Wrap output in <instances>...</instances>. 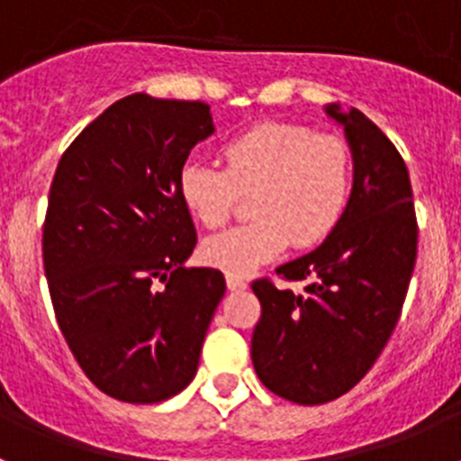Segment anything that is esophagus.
Here are the masks:
<instances>
[{
    "label": "esophagus",
    "instance_id": "34e87169",
    "mask_svg": "<svg viewBox=\"0 0 461 461\" xmlns=\"http://www.w3.org/2000/svg\"><path fill=\"white\" fill-rule=\"evenodd\" d=\"M226 286L230 288V291H242V288H247V281H244L242 276L230 275V272H228V275H226Z\"/></svg>",
    "mask_w": 461,
    "mask_h": 461
}]
</instances>
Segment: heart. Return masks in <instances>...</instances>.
<instances>
[{
	"mask_svg": "<svg viewBox=\"0 0 461 461\" xmlns=\"http://www.w3.org/2000/svg\"><path fill=\"white\" fill-rule=\"evenodd\" d=\"M221 154L223 168L189 158L177 175L182 205L205 228L226 223L240 195L251 194L254 219L203 242L210 266L247 275L284 254L288 244L319 247L339 226L353 191V154L341 138L266 122L230 138Z\"/></svg>",
	"mask_w": 461,
	"mask_h": 461,
	"instance_id": "1",
	"label": "heart"
}]
</instances>
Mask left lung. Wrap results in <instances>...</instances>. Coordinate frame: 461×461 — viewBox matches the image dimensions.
I'll return each instance as SVG.
<instances>
[{
	"instance_id": "1",
	"label": "left lung",
	"mask_w": 461,
	"mask_h": 461,
	"mask_svg": "<svg viewBox=\"0 0 461 461\" xmlns=\"http://www.w3.org/2000/svg\"><path fill=\"white\" fill-rule=\"evenodd\" d=\"M344 126L353 191L339 226L319 249L276 267L303 293L251 284L260 319L251 360L267 390L295 404L341 397L372 369L404 307L418 254L409 170L388 136L360 110L325 105Z\"/></svg>"
}]
</instances>
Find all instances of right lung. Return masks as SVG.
Returning <instances> with one entry per match:
<instances>
[{"label":"right lung","instance_id":"1","mask_svg":"<svg viewBox=\"0 0 461 461\" xmlns=\"http://www.w3.org/2000/svg\"><path fill=\"white\" fill-rule=\"evenodd\" d=\"M214 133L203 101L131 94L105 108L57 164L43 267L64 339L89 381L154 404L195 376L226 293L214 267H185L195 247L177 175Z\"/></svg>","mask_w":461,"mask_h":461}]
</instances>
